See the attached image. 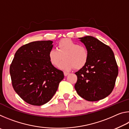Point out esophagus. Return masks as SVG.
<instances>
[{
  "mask_svg": "<svg viewBox=\"0 0 129 129\" xmlns=\"http://www.w3.org/2000/svg\"><path fill=\"white\" fill-rule=\"evenodd\" d=\"M69 73L68 72H64V75L65 76H67V75H68Z\"/></svg>",
  "mask_w": 129,
  "mask_h": 129,
  "instance_id": "esophagus-1",
  "label": "esophagus"
}]
</instances>
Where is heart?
Listing matches in <instances>:
<instances>
[{
	"mask_svg": "<svg viewBox=\"0 0 129 129\" xmlns=\"http://www.w3.org/2000/svg\"><path fill=\"white\" fill-rule=\"evenodd\" d=\"M63 57V61L59 62ZM89 53L86 48L70 39H63L57 43L56 49H51L48 52L49 62L53 66L64 71H69L74 67L82 68L88 61Z\"/></svg>",
	"mask_w": 129,
	"mask_h": 129,
	"instance_id": "obj_1",
	"label": "heart"
}]
</instances>
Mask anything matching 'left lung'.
Listing matches in <instances>:
<instances>
[{"label":"left lung","instance_id":"left-lung-1","mask_svg":"<svg viewBox=\"0 0 129 129\" xmlns=\"http://www.w3.org/2000/svg\"><path fill=\"white\" fill-rule=\"evenodd\" d=\"M88 49L86 64L75 74V88L80 97L88 101L104 99L112 93L118 73V68L112 49L94 37L81 38Z\"/></svg>","mask_w":129,"mask_h":129}]
</instances>
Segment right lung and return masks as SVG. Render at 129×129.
<instances>
[{"label":"right lung","mask_w":129,"mask_h":129,"mask_svg":"<svg viewBox=\"0 0 129 129\" xmlns=\"http://www.w3.org/2000/svg\"><path fill=\"white\" fill-rule=\"evenodd\" d=\"M52 41H37L19 48L11 64L12 85L21 99L41 106L51 100L64 77L63 72L49 62Z\"/></svg>","instance_id":"1"}]
</instances>
